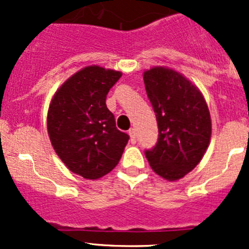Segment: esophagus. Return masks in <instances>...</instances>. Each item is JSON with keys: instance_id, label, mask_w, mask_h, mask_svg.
Instances as JSON below:
<instances>
[{"instance_id": "1", "label": "esophagus", "mask_w": 249, "mask_h": 249, "mask_svg": "<svg viewBox=\"0 0 249 249\" xmlns=\"http://www.w3.org/2000/svg\"><path fill=\"white\" fill-rule=\"evenodd\" d=\"M129 135H130V140H131V142L132 143L136 142V139H137L136 130H135V129H130L129 130Z\"/></svg>"}]
</instances>
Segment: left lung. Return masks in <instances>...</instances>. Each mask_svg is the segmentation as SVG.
Instances as JSON below:
<instances>
[{
  "instance_id": "left-lung-1",
  "label": "left lung",
  "mask_w": 249,
  "mask_h": 249,
  "mask_svg": "<svg viewBox=\"0 0 249 249\" xmlns=\"http://www.w3.org/2000/svg\"><path fill=\"white\" fill-rule=\"evenodd\" d=\"M143 80L159 127L157 145L145 157L157 175L175 182L205 155L212 135L210 110L199 88L170 67H152Z\"/></svg>"
}]
</instances>
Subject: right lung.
<instances>
[{
  "mask_svg": "<svg viewBox=\"0 0 249 249\" xmlns=\"http://www.w3.org/2000/svg\"><path fill=\"white\" fill-rule=\"evenodd\" d=\"M122 74L87 66L62 83L50 101L47 129L53 148L70 171L85 179L112 171L129 141L106 106L107 94Z\"/></svg>",
  "mask_w": 249,
  "mask_h": 249,
  "instance_id": "1",
  "label": "right lung"
}]
</instances>
